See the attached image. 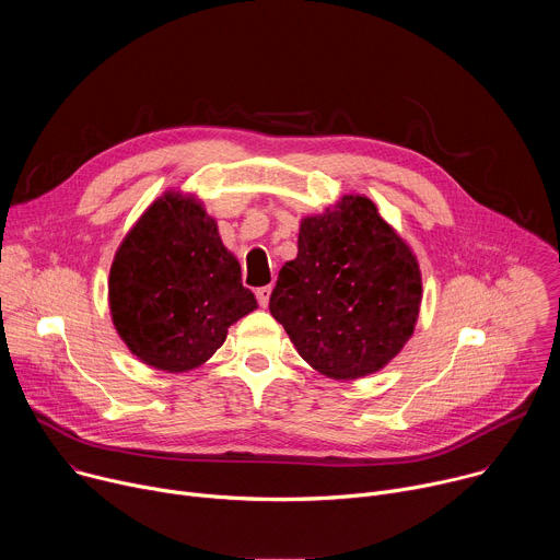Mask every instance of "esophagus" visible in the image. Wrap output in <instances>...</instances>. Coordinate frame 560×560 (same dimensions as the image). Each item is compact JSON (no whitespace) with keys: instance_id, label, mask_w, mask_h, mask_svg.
I'll return each instance as SVG.
<instances>
[{"instance_id":"esophagus-1","label":"esophagus","mask_w":560,"mask_h":560,"mask_svg":"<svg viewBox=\"0 0 560 560\" xmlns=\"http://www.w3.org/2000/svg\"><path fill=\"white\" fill-rule=\"evenodd\" d=\"M270 292H272V288H270V285L257 288V301H259V305H261V307H266V305H268V301H270Z\"/></svg>"}]
</instances>
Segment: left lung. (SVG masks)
Segmentation results:
<instances>
[{"label":"left lung","mask_w":560,"mask_h":560,"mask_svg":"<svg viewBox=\"0 0 560 560\" xmlns=\"http://www.w3.org/2000/svg\"><path fill=\"white\" fill-rule=\"evenodd\" d=\"M421 270L410 246L361 195L301 219L299 253L270 312L316 372L354 381L385 368L415 332Z\"/></svg>","instance_id":"left-lung-1"}]
</instances>
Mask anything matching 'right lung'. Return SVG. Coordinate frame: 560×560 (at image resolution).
Here are the masks:
<instances>
[{
	"mask_svg": "<svg viewBox=\"0 0 560 560\" xmlns=\"http://www.w3.org/2000/svg\"><path fill=\"white\" fill-rule=\"evenodd\" d=\"M115 330L150 368L188 372L257 307L217 221L195 197L166 192L148 206L117 248L108 279Z\"/></svg>",
	"mask_w": 560,
	"mask_h": 560,
	"instance_id": "add662e5",
	"label": "right lung"
}]
</instances>
